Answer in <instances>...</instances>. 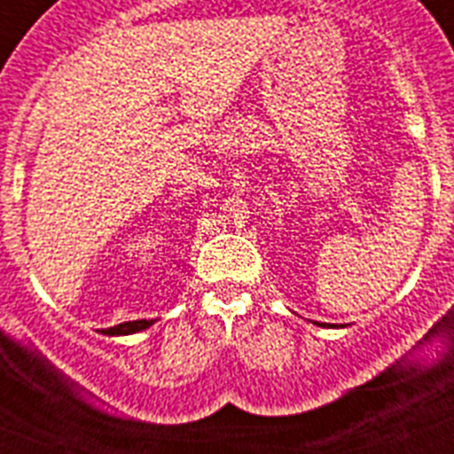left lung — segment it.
<instances>
[{"label": "left lung", "mask_w": 454, "mask_h": 454, "mask_svg": "<svg viewBox=\"0 0 454 454\" xmlns=\"http://www.w3.org/2000/svg\"><path fill=\"white\" fill-rule=\"evenodd\" d=\"M325 325H327V323H325ZM327 327H330V325H327Z\"/></svg>", "instance_id": "8db88e82"}]
</instances>
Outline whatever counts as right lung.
I'll return each mask as SVG.
<instances>
[{
  "label": "right lung",
  "mask_w": 454,
  "mask_h": 454,
  "mask_svg": "<svg viewBox=\"0 0 454 454\" xmlns=\"http://www.w3.org/2000/svg\"><path fill=\"white\" fill-rule=\"evenodd\" d=\"M154 320H129V323H120L115 327H108V330H102V334L108 336H120V334H136V332L147 330Z\"/></svg>",
  "instance_id": "add662e5"
}]
</instances>
